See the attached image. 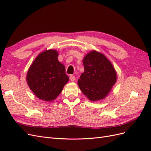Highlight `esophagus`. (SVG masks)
Here are the masks:
<instances>
[{
    "instance_id": "esophagus-1",
    "label": "esophagus",
    "mask_w": 151,
    "mask_h": 151,
    "mask_svg": "<svg viewBox=\"0 0 151 151\" xmlns=\"http://www.w3.org/2000/svg\"><path fill=\"white\" fill-rule=\"evenodd\" d=\"M70 80L71 81H75V76H73V75H71L70 76Z\"/></svg>"
}]
</instances>
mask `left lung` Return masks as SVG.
<instances>
[{"mask_svg":"<svg viewBox=\"0 0 151 151\" xmlns=\"http://www.w3.org/2000/svg\"><path fill=\"white\" fill-rule=\"evenodd\" d=\"M84 72L78 80L81 91L90 101H97L110 92L117 80V73L106 55L92 50L83 59Z\"/></svg>","mask_w":151,"mask_h":151,"instance_id":"1","label":"left lung"}]
</instances>
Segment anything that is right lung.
I'll return each mask as SVG.
<instances>
[{
  "instance_id": "add662e5",
  "label": "right lung",
  "mask_w": 151,
  "mask_h": 151,
  "mask_svg": "<svg viewBox=\"0 0 151 151\" xmlns=\"http://www.w3.org/2000/svg\"><path fill=\"white\" fill-rule=\"evenodd\" d=\"M58 52L54 49L42 52L28 70L26 78L28 85L41 100H55L69 81L65 67L58 61Z\"/></svg>"
}]
</instances>
